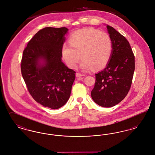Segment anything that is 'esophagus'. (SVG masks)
Returning a JSON list of instances; mask_svg holds the SVG:
<instances>
[{
	"label": "esophagus",
	"mask_w": 155,
	"mask_h": 155,
	"mask_svg": "<svg viewBox=\"0 0 155 155\" xmlns=\"http://www.w3.org/2000/svg\"><path fill=\"white\" fill-rule=\"evenodd\" d=\"M84 76H85V74H81L80 73H76V77H84Z\"/></svg>",
	"instance_id": "esophagus-1"
}]
</instances>
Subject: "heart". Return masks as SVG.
<instances>
[{
	"instance_id": "heart-1",
	"label": "heart",
	"mask_w": 155,
	"mask_h": 155,
	"mask_svg": "<svg viewBox=\"0 0 155 155\" xmlns=\"http://www.w3.org/2000/svg\"><path fill=\"white\" fill-rule=\"evenodd\" d=\"M113 41L109 34L94 28L78 30L64 44L61 49L62 58L68 66L75 68L80 59L84 71L92 67L98 70L105 66L110 59Z\"/></svg>"
}]
</instances>
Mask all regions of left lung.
Masks as SVG:
<instances>
[{
    "mask_svg": "<svg viewBox=\"0 0 155 155\" xmlns=\"http://www.w3.org/2000/svg\"><path fill=\"white\" fill-rule=\"evenodd\" d=\"M107 28L113 41L110 61L102 71L95 74L91 91L94 101L104 107L115 106L128 94L135 70V56L127 39L112 27Z\"/></svg>",
    "mask_w": 155,
    "mask_h": 155,
    "instance_id": "left-lung-1",
    "label": "left lung"
}]
</instances>
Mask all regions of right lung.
<instances>
[{
  "label": "right lung",
  "instance_id": "right-lung-1",
  "mask_svg": "<svg viewBox=\"0 0 155 155\" xmlns=\"http://www.w3.org/2000/svg\"><path fill=\"white\" fill-rule=\"evenodd\" d=\"M66 27L39 30L23 51L21 71L33 99L45 107L58 109L68 100L75 71L61 61ZM43 59L45 64H39Z\"/></svg>",
  "mask_w": 155,
  "mask_h": 155
}]
</instances>
